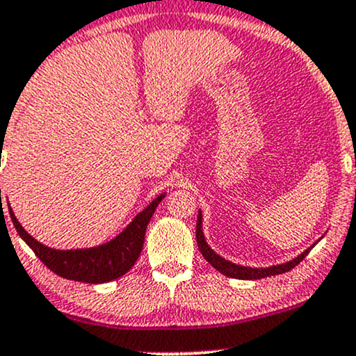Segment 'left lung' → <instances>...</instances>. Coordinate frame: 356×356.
Instances as JSON below:
<instances>
[{"instance_id": "8db88e82", "label": "left lung", "mask_w": 356, "mask_h": 356, "mask_svg": "<svg viewBox=\"0 0 356 356\" xmlns=\"http://www.w3.org/2000/svg\"><path fill=\"white\" fill-rule=\"evenodd\" d=\"M202 216L199 212L197 218V224H195V239H197V246L201 249L202 256L206 257L207 263L211 264L212 268H216L218 271L222 273V275L229 276V277H236V280H261V277H268V276H276V275H283L286 271H291L293 268L298 266L301 261L308 256V252L312 251V248L306 249L303 254H300L296 259L289 261L286 264H280V266H271V268H246V266H238V264H232L229 261H226L224 257H220L219 254H216L212 249L207 246L206 239H204L202 234Z\"/></svg>"}]
</instances>
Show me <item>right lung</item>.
Wrapping results in <instances>:
<instances>
[{
	"mask_svg": "<svg viewBox=\"0 0 356 356\" xmlns=\"http://www.w3.org/2000/svg\"><path fill=\"white\" fill-rule=\"evenodd\" d=\"M162 199H164V194L159 195L155 201L150 202L115 239L104 244V246L92 249L58 251V249L43 246L42 243L31 238L23 229L22 224L15 218L11 207L10 216L18 234L22 236L28 246L33 249L35 254L40 257V261L48 269H51L53 273H56L61 277H67V280L97 284L107 283V281L124 276L136 264L142 252V248H144L147 224L150 222V218L154 216V211L157 209L159 202Z\"/></svg>",
	"mask_w": 356,
	"mask_h": 356,
	"instance_id": "1",
	"label": "right lung"
}]
</instances>
